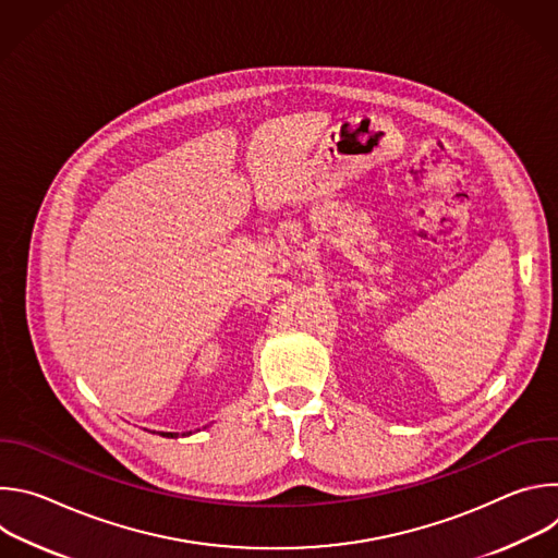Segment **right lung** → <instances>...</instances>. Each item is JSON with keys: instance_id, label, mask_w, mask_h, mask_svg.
I'll return each instance as SVG.
<instances>
[{"instance_id": "obj_1", "label": "right lung", "mask_w": 558, "mask_h": 558, "mask_svg": "<svg viewBox=\"0 0 558 558\" xmlns=\"http://www.w3.org/2000/svg\"><path fill=\"white\" fill-rule=\"evenodd\" d=\"M163 435H166V437H174V435H172V433H163Z\"/></svg>"}]
</instances>
